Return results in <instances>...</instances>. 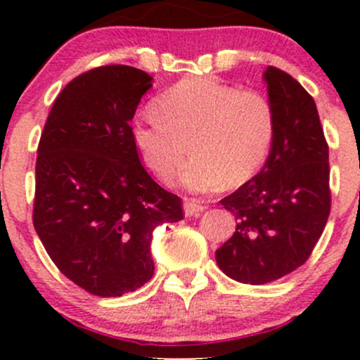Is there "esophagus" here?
I'll return each instance as SVG.
<instances>
[{
    "instance_id": "1",
    "label": "esophagus",
    "mask_w": 360,
    "mask_h": 360,
    "mask_svg": "<svg viewBox=\"0 0 360 360\" xmlns=\"http://www.w3.org/2000/svg\"><path fill=\"white\" fill-rule=\"evenodd\" d=\"M206 206L200 205L194 200H186L184 201V214L186 217H200V213H203Z\"/></svg>"
}]
</instances>
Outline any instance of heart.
<instances>
[{
  "instance_id": "heart-1",
  "label": "heart",
  "mask_w": 360,
  "mask_h": 360,
  "mask_svg": "<svg viewBox=\"0 0 360 360\" xmlns=\"http://www.w3.org/2000/svg\"><path fill=\"white\" fill-rule=\"evenodd\" d=\"M155 115L131 125V142L143 164L169 181L183 162L188 143L193 159L179 174L191 193L240 186L262 167L276 134L271 101L259 91H240L213 77L177 82L155 101Z\"/></svg>"
}]
</instances>
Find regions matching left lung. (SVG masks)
<instances>
[{
    "label": "left lung",
    "instance_id": "8db88e82",
    "mask_svg": "<svg viewBox=\"0 0 360 360\" xmlns=\"http://www.w3.org/2000/svg\"><path fill=\"white\" fill-rule=\"evenodd\" d=\"M276 115L260 171L220 203L237 229L217 250L218 267L243 284H266L307 262L330 214L328 146L307 89L278 68L262 76Z\"/></svg>",
    "mask_w": 360,
    "mask_h": 360
}]
</instances>
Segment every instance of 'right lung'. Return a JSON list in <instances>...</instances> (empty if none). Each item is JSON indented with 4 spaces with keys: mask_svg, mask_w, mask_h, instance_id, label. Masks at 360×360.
<instances>
[{
    "mask_svg": "<svg viewBox=\"0 0 360 360\" xmlns=\"http://www.w3.org/2000/svg\"><path fill=\"white\" fill-rule=\"evenodd\" d=\"M152 76L103 65L60 91L35 166L34 226L52 262L101 298L142 288L154 274L152 237L183 220L181 198L148 176L130 122Z\"/></svg>",
    "mask_w": 360,
    "mask_h": 360,
    "instance_id": "right-lung-1",
    "label": "right lung"
}]
</instances>
